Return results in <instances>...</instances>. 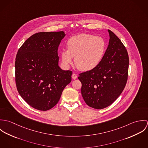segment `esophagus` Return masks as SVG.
I'll list each match as a JSON object with an SVG mask.
<instances>
[{"mask_svg":"<svg viewBox=\"0 0 148 148\" xmlns=\"http://www.w3.org/2000/svg\"><path fill=\"white\" fill-rule=\"evenodd\" d=\"M72 77L73 79L75 80V79H76L77 78V75H76V73H73L72 74Z\"/></svg>","mask_w":148,"mask_h":148,"instance_id":"obj_1","label":"esophagus"}]
</instances>
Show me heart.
Masks as SVG:
<instances>
[{"mask_svg":"<svg viewBox=\"0 0 148 148\" xmlns=\"http://www.w3.org/2000/svg\"><path fill=\"white\" fill-rule=\"evenodd\" d=\"M66 47L67 49L61 52L64 65L68 66L75 58V65L79 70L89 71L101 62L106 49V43L101 37L81 34L69 38Z\"/></svg>","mask_w":148,"mask_h":148,"instance_id":"heart-1","label":"heart"}]
</instances>
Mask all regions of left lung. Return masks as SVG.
I'll return each mask as SVG.
<instances>
[{
	"label": "left lung",
	"instance_id": "obj_1",
	"mask_svg": "<svg viewBox=\"0 0 148 148\" xmlns=\"http://www.w3.org/2000/svg\"><path fill=\"white\" fill-rule=\"evenodd\" d=\"M109 41L104 58L95 69L79 74L82 95L90 107L101 109L111 105L127 84L129 56L120 39L108 29Z\"/></svg>",
	"mask_w": 148,
	"mask_h": 148
}]
</instances>
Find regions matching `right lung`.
Here are the masks:
<instances>
[{
    "mask_svg": "<svg viewBox=\"0 0 148 148\" xmlns=\"http://www.w3.org/2000/svg\"><path fill=\"white\" fill-rule=\"evenodd\" d=\"M65 36L63 31L35 34L16 54L18 91L28 104L38 110L45 111L56 106L72 80V72L59 66L58 47Z\"/></svg>",
    "mask_w": 148,
    "mask_h": 148,
    "instance_id": "add662e5",
    "label": "right lung"
}]
</instances>
